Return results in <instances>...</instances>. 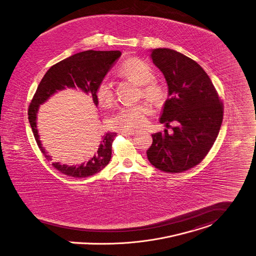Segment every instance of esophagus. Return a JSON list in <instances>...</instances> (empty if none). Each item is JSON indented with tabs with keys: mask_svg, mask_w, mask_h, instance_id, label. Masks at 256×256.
Instances as JSON below:
<instances>
[{
	"mask_svg": "<svg viewBox=\"0 0 256 256\" xmlns=\"http://www.w3.org/2000/svg\"><path fill=\"white\" fill-rule=\"evenodd\" d=\"M120 134L123 136H134L137 133L134 131H120Z\"/></svg>",
	"mask_w": 256,
	"mask_h": 256,
	"instance_id": "esophagus-1",
	"label": "esophagus"
}]
</instances>
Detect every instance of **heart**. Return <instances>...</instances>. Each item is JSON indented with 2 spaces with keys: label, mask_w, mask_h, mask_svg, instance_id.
<instances>
[{
  "label": "heart",
  "mask_w": 256,
  "mask_h": 256,
  "mask_svg": "<svg viewBox=\"0 0 256 256\" xmlns=\"http://www.w3.org/2000/svg\"><path fill=\"white\" fill-rule=\"evenodd\" d=\"M119 72L142 86L140 91L144 98L154 104H162L165 98V91L154 80L156 72L150 64L140 60L131 58L125 62ZM96 98L100 104L110 106L114 100V83L108 76L104 77L96 86ZM150 108L144 104L124 106L110 119L112 128L122 131H135L144 127Z\"/></svg>",
  "instance_id": "1"
}]
</instances>
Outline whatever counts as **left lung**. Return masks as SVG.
<instances>
[{"mask_svg":"<svg viewBox=\"0 0 256 256\" xmlns=\"http://www.w3.org/2000/svg\"><path fill=\"white\" fill-rule=\"evenodd\" d=\"M154 64L162 70L170 96L163 106L160 123L168 130L152 134L146 150L148 162L167 173L186 171L206 156L223 120V104L210 76L194 60L170 48L152 52ZM171 127V126H170Z\"/></svg>","mask_w":256,"mask_h":256,"instance_id":"left-lung-1","label":"left lung"}]
</instances>
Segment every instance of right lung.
Here are the masks:
<instances>
[{
    "instance_id": "add662e5",
    "label": "right lung",
    "mask_w": 256,
    "mask_h": 256,
    "mask_svg": "<svg viewBox=\"0 0 256 256\" xmlns=\"http://www.w3.org/2000/svg\"><path fill=\"white\" fill-rule=\"evenodd\" d=\"M120 56L121 52L119 50H85L54 64L46 71L29 104L28 119L36 142L48 160H50V156L46 154L45 148L42 146L36 125L39 106L45 102L52 94L66 88H78L86 94H90L94 104L98 106L96 86ZM116 136V133H106L93 158L86 163L77 166L58 162L52 163V165L58 171L70 177L79 179L92 176L102 170L110 162L112 142Z\"/></svg>"
}]
</instances>
